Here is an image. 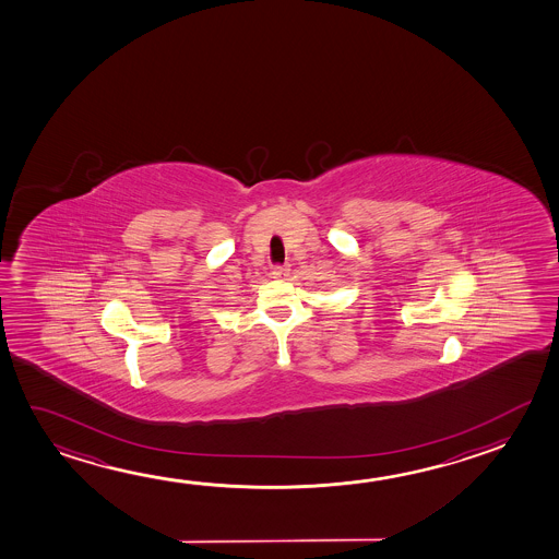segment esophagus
Listing matches in <instances>:
<instances>
[{
	"label": "esophagus",
	"instance_id": "esophagus-1",
	"mask_svg": "<svg viewBox=\"0 0 559 559\" xmlns=\"http://www.w3.org/2000/svg\"><path fill=\"white\" fill-rule=\"evenodd\" d=\"M288 273H290V265L273 266V271H271L273 278H281V276H286Z\"/></svg>",
	"mask_w": 559,
	"mask_h": 559
}]
</instances>
